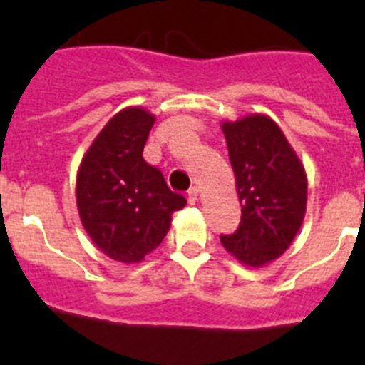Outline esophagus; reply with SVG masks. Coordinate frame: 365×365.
<instances>
[{"label":"esophagus","instance_id":"obj_1","mask_svg":"<svg viewBox=\"0 0 365 365\" xmlns=\"http://www.w3.org/2000/svg\"><path fill=\"white\" fill-rule=\"evenodd\" d=\"M197 199H199V188L197 186H192V188L188 190V201L195 202Z\"/></svg>","mask_w":365,"mask_h":365}]
</instances>
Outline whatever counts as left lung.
<instances>
[{
    "mask_svg": "<svg viewBox=\"0 0 365 365\" xmlns=\"http://www.w3.org/2000/svg\"><path fill=\"white\" fill-rule=\"evenodd\" d=\"M228 157L241 202L240 228L221 235L243 265L265 267L291 247L307 208V175L279 125L267 115L225 120Z\"/></svg>",
    "mask_w": 365,
    "mask_h": 365,
    "instance_id": "obj_1",
    "label": "left lung"
}]
</instances>
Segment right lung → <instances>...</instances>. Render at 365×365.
<instances>
[{
  "instance_id": "1",
  "label": "right lung",
  "mask_w": 365,
  "mask_h": 365,
  "mask_svg": "<svg viewBox=\"0 0 365 365\" xmlns=\"http://www.w3.org/2000/svg\"><path fill=\"white\" fill-rule=\"evenodd\" d=\"M155 124L144 108L118 111L96 135L76 175V206L93 243L120 263H138L163 243L186 199L144 160Z\"/></svg>"
}]
</instances>
